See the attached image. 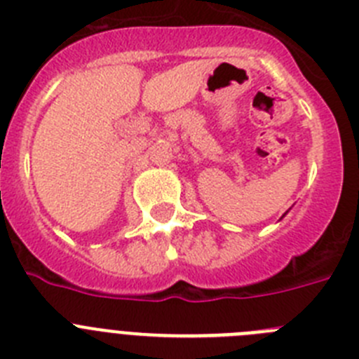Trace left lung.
I'll return each mask as SVG.
<instances>
[{
	"label": "left lung",
	"instance_id": "obj_1",
	"mask_svg": "<svg viewBox=\"0 0 359 359\" xmlns=\"http://www.w3.org/2000/svg\"><path fill=\"white\" fill-rule=\"evenodd\" d=\"M284 215H286V214H284Z\"/></svg>",
	"mask_w": 359,
	"mask_h": 359
}]
</instances>
